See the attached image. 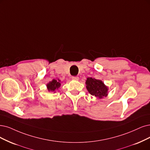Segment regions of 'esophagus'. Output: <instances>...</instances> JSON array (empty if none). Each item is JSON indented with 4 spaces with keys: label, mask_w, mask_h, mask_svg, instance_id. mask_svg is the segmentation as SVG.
Listing matches in <instances>:
<instances>
[{
    "label": "esophagus",
    "mask_w": 150,
    "mask_h": 150,
    "mask_svg": "<svg viewBox=\"0 0 150 150\" xmlns=\"http://www.w3.org/2000/svg\"><path fill=\"white\" fill-rule=\"evenodd\" d=\"M71 79H72V80H73L77 81V80H79V76H73Z\"/></svg>",
    "instance_id": "1"
}]
</instances>
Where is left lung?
<instances>
[{"label": "left lung", "instance_id": "obj_1", "mask_svg": "<svg viewBox=\"0 0 150 150\" xmlns=\"http://www.w3.org/2000/svg\"><path fill=\"white\" fill-rule=\"evenodd\" d=\"M86 85L87 90L91 95L99 99L108 96V87L101 80L88 77L86 80Z\"/></svg>", "mask_w": 150, "mask_h": 150}]
</instances>
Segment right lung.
Here are the masks:
<instances>
[{"label":"right lung","instance_id":"add662e5","mask_svg":"<svg viewBox=\"0 0 150 150\" xmlns=\"http://www.w3.org/2000/svg\"><path fill=\"white\" fill-rule=\"evenodd\" d=\"M60 85H61V82L59 79L58 80L53 79L51 81H50L47 84V88L49 91H52L55 93V91L57 90L58 88L60 86Z\"/></svg>","mask_w":150,"mask_h":150}]
</instances>
